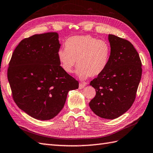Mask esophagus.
<instances>
[{
    "instance_id": "34e87169",
    "label": "esophagus",
    "mask_w": 153,
    "mask_h": 153,
    "mask_svg": "<svg viewBox=\"0 0 153 153\" xmlns=\"http://www.w3.org/2000/svg\"><path fill=\"white\" fill-rule=\"evenodd\" d=\"M85 87V84H84V83H79V89H83V88H84V87Z\"/></svg>"
}]
</instances>
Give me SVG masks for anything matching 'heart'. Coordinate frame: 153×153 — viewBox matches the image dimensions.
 I'll use <instances>...</instances> for the list:
<instances>
[{
	"label": "heart",
	"mask_w": 153,
	"mask_h": 153,
	"mask_svg": "<svg viewBox=\"0 0 153 153\" xmlns=\"http://www.w3.org/2000/svg\"><path fill=\"white\" fill-rule=\"evenodd\" d=\"M64 45L65 48L58 51L57 57L67 74L73 72L76 62V74L80 79L99 76L108 66L111 47L108 41L90 35H75L68 38Z\"/></svg>",
	"instance_id": "b5f03b06"
}]
</instances>
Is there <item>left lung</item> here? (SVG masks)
Masks as SVG:
<instances>
[{
    "label": "left lung",
    "instance_id": "1",
    "mask_svg": "<svg viewBox=\"0 0 153 153\" xmlns=\"http://www.w3.org/2000/svg\"><path fill=\"white\" fill-rule=\"evenodd\" d=\"M111 57L104 72L93 79L90 85L96 95L89 106L102 118L115 119L131 108L141 78V61L129 41L108 35Z\"/></svg>",
    "mask_w": 153,
    "mask_h": 153
}]
</instances>
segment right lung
<instances>
[{
  "label": "right lung",
  "instance_id": "obj_1",
  "mask_svg": "<svg viewBox=\"0 0 153 153\" xmlns=\"http://www.w3.org/2000/svg\"><path fill=\"white\" fill-rule=\"evenodd\" d=\"M57 33L37 34L22 40L8 68L13 99L19 108L37 120L54 118L63 108L68 91L79 83L61 68L57 57Z\"/></svg>",
  "mask_w": 153,
  "mask_h": 153
}]
</instances>
